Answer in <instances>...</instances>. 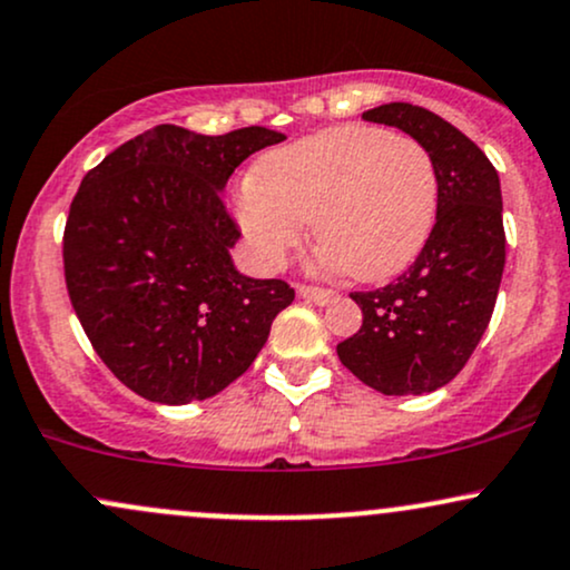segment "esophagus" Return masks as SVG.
<instances>
[{
  "instance_id": "obj_1",
  "label": "esophagus",
  "mask_w": 570,
  "mask_h": 570,
  "mask_svg": "<svg viewBox=\"0 0 570 570\" xmlns=\"http://www.w3.org/2000/svg\"><path fill=\"white\" fill-rule=\"evenodd\" d=\"M297 294L303 299H311V303H316V305H330L332 299L337 297L335 292H330V289H318V286H307V284H299L297 286Z\"/></svg>"
}]
</instances>
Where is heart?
I'll return each mask as SVG.
<instances>
[{
  "label": "heart",
  "instance_id": "obj_1",
  "mask_svg": "<svg viewBox=\"0 0 570 570\" xmlns=\"http://www.w3.org/2000/svg\"><path fill=\"white\" fill-rule=\"evenodd\" d=\"M235 212L265 267L284 265L313 219L318 271L381 284L426 248L440 214V168L407 134L326 128L265 155Z\"/></svg>",
  "mask_w": 570,
  "mask_h": 570
}]
</instances>
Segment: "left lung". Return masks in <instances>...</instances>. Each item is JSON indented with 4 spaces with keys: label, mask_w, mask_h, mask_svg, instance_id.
I'll return each instance as SVG.
<instances>
[{
    "label": "left lung",
    "mask_w": 570,
    "mask_h": 570,
    "mask_svg": "<svg viewBox=\"0 0 570 570\" xmlns=\"http://www.w3.org/2000/svg\"><path fill=\"white\" fill-rule=\"evenodd\" d=\"M362 117L426 144L440 168V214L421 257L394 284L351 294L362 330L337 356L385 396L431 394L466 367L493 316L507 263L501 181L485 153L429 109L394 101Z\"/></svg>",
    "instance_id": "left-lung-1"
}]
</instances>
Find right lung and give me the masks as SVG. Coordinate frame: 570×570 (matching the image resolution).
<instances>
[{"mask_svg": "<svg viewBox=\"0 0 570 570\" xmlns=\"http://www.w3.org/2000/svg\"><path fill=\"white\" fill-rule=\"evenodd\" d=\"M284 139L155 126L85 174L63 230L69 299L101 362L149 402L219 394L292 305L286 281L235 271L240 230L222 203L235 168Z\"/></svg>", "mask_w": 570, "mask_h": 570, "instance_id": "add662e5", "label": "right lung"}]
</instances>
